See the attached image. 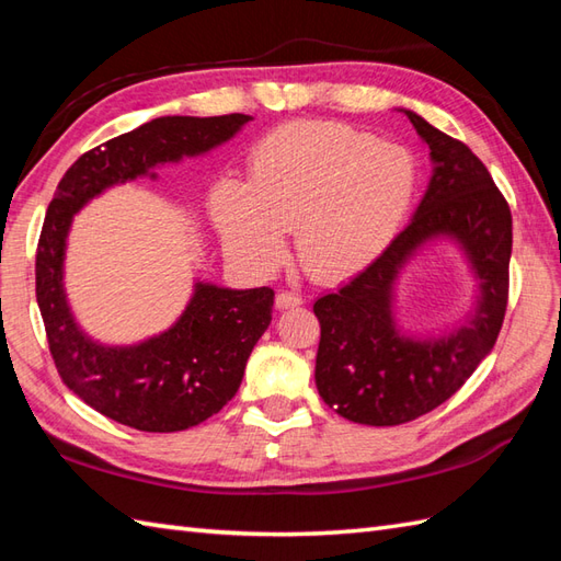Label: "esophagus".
<instances>
[{
  "mask_svg": "<svg viewBox=\"0 0 561 561\" xmlns=\"http://www.w3.org/2000/svg\"><path fill=\"white\" fill-rule=\"evenodd\" d=\"M301 304H304L301 294H296V291H279L277 294V308H282V311H287V308H296Z\"/></svg>",
  "mask_w": 561,
  "mask_h": 561,
  "instance_id": "34e87169",
  "label": "esophagus"
}]
</instances>
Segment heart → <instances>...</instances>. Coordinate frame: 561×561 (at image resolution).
I'll list each match as a JSON object with an SVG mask.
<instances>
[{
  "label": "heart",
  "mask_w": 561,
  "mask_h": 561,
  "mask_svg": "<svg viewBox=\"0 0 561 561\" xmlns=\"http://www.w3.org/2000/svg\"><path fill=\"white\" fill-rule=\"evenodd\" d=\"M420 185V163L402 145L335 123H291L250 153V181H221L214 217L226 245L248 265L284 257L296 224V255L320 279L366 270L386 253Z\"/></svg>",
  "instance_id": "heart-1"
}]
</instances>
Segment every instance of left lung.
I'll list each match as a JSON object with an SVG mask.
<instances>
[{
	"instance_id": "obj_1",
	"label": "left lung",
	"mask_w": 561,
	"mask_h": 561,
	"mask_svg": "<svg viewBox=\"0 0 561 561\" xmlns=\"http://www.w3.org/2000/svg\"><path fill=\"white\" fill-rule=\"evenodd\" d=\"M428 151L434 175L412 221L374 265L320 296L316 386L328 408L356 424L396 426L436 410L492 352L508 301L511 209L486 165L462 145L404 111ZM453 237L481 279L473 316L446 339L416 341L391 316L399 270L434 237Z\"/></svg>"
}]
</instances>
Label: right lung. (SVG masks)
<instances>
[{"mask_svg": "<svg viewBox=\"0 0 561 561\" xmlns=\"http://www.w3.org/2000/svg\"><path fill=\"white\" fill-rule=\"evenodd\" d=\"M250 115H169L145 123L71 163L47 207L35 253V299L65 386L108 420L139 432H183L217 414L243 380L250 352L272 320L274 291L195 284L178 323L133 347L83 335L69 311L62 262L71 217L105 187L151 175L153 165L229 141Z\"/></svg>", "mask_w": 561, "mask_h": 561, "instance_id": "1", "label": "right lung"}]
</instances>
